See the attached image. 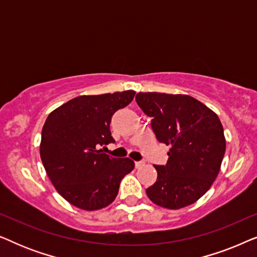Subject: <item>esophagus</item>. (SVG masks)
Returning a JSON list of instances; mask_svg holds the SVG:
<instances>
[{
	"instance_id": "1",
	"label": "esophagus",
	"mask_w": 257,
	"mask_h": 257,
	"mask_svg": "<svg viewBox=\"0 0 257 257\" xmlns=\"http://www.w3.org/2000/svg\"><path fill=\"white\" fill-rule=\"evenodd\" d=\"M135 165H136V168H142L145 166V163H144V161H136Z\"/></svg>"
}]
</instances>
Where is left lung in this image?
Returning <instances> with one entry per match:
<instances>
[{
  "label": "left lung",
  "mask_w": 257,
  "mask_h": 257,
  "mask_svg": "<svg viewBox=\"0 0 257 257\" xmlns=\"http://www.w3.org/2000/svg\"><path fill=\"white\" fill-rule=\"evenodd\" d=\"M136 100L152 118L158 142L171 146L167 164L154 166L158 178L146 189L147 196L167 209L192 205L208 191L220 172L226 138L219 117L187 94L139 92Z\"/></svg>",
  "instance_id": "left-lung-1"
}]
</instances>
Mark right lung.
<instances>
[{
  "mask_svg": "<svg viewBox=\"0 0 257 257\" xmlns=\"http://www.w3.org/2000/svg\"><path fill=\"white\" fill-rule=\"evenodd\" d=\"M136 91L79 96L48 115L42 130L41 159L56 191L69 203L97 210L113 202L121 179L135 163L101 153L113 143L110 122L114 112L131 103Z\"/></svg>",
  "mask_w": 257,
  "mask_h": 257,
  "instance_id": "add662e5",
  "label": "right lung"
}]
</instances>
